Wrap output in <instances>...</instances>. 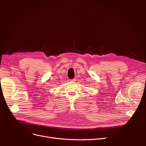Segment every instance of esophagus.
I'll return each instance as SVG.
<instances>
[{
    "instance_id": "esophagus-1",
    "label": "esophagus",
    "mask_w": 146,
    "mask_h": 146,
    "mask_svg": "<svg viewBox=\"0 0 146 146\" xmlns=\"http://www.w3.org/2000/svg\"><path fill=\"white\" fill-rule=\"evenodd\" d=\"M72 82H76V79H72V80H70Z\"/></svg>"
}]
</instances>
